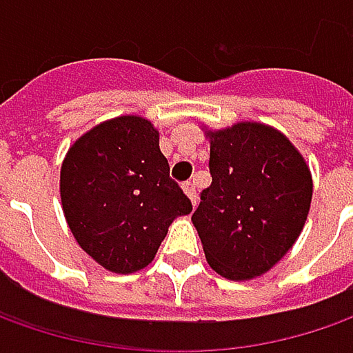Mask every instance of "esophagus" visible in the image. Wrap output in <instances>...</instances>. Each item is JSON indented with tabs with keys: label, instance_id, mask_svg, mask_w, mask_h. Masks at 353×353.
Masks as SVG:
<instances>
[{
	"label": "esophagus",
	"instance_id": "obj_1",
	"mask_svg": "<svg viewBox=\"0 0 353 353\" xmlns=\"http://www.w3.org/2000/svg\"><path fill=\"white\" fill-rule=\"evenodd\" d=\"M183 190H184V194L190 198L192 206H196L198 198H196V188H194V184H192V183H184L183 184Z\"/></svg>",
	"mask_w": 353,
	"mask_h": 353
}]
</instances>
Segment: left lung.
<instances>
[{
  "label": "left lung",
  "instance_id": "1",
  "mask_svg": "<svg viewBox=\"0 0 353 353\" xmlns=\"http://www.w3.org/2000/svg\"><path fill=\"white\" fill-rule=\"evenodd\" d=\"M212 184L192 214L206 261L230 281L261 277L294 245L310 210L312 174L279 129L259 121L206 129Z\"/></svg>",
  "mask_w": 353,
  "mask_h": 353
}]
</instances>
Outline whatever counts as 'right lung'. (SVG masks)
<instances>
[{"mask_svg":"<svg viewBox=\"0 0 353 353\" xmlns=\"http://www.w3.org/2000/svg\"><path fill=\"white\" fill-rule=\"evenodd\" d=\"M61 202L78 245L121 275L151 263L172 220L192 212L169 176L159 131L141 116L102 121L70 145Z\"/></svg>","mask_w":353,"mask_h":353,"instance_id":"1","label":"right lung"}]
</instances>
